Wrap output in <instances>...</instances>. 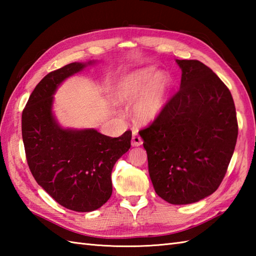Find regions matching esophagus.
<instances>
[{
    "mask_svg": "<svg viewBox=\"0 0 256 256\" xmlns=\"http://www.w3.org/2000/svg\"><path fill=\"white\" fill-rule=\"evenodd\" d=\"M143 144V140L140 138V135L136 132H133V138H132V145L133 146H140Z\"/></svg>",
    "mask_w": 256,
    "mask_h": 256,
    "instance_id": "34e87169",
    "label": "esophagus"
}]
</instances>
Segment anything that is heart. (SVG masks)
Returning <instances> with one entry per match:
<instances>
[{
	"label": "heart",
	"mask_w": 256,
	"mask_h": 256,
	"mask_svg": "<svg viewBox=\"0 0 256 256\" xmlns=\"http://www.w3.org/2000/svg\"><path fill=\"white\" fill-rule=\"evenodd\" d=\"M165 72L156 74L154 67L140 68L120 80L116 96L121 102H134L133 116L140 122H152L164 110L170 88Z\"/></svg>",
	"instance_id": "obj_1"
}]
</instances>
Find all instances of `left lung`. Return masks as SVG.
<instances>
[{
  "label": "left lung",
  "mask_w": 256,
  "mask_h": 256,
  "mask_svg": "<svg viewBox=\"0 0 256 256\" xmlns=\"http://www.w3.org/2000/svg\"><path fill=\"white\" fill-rule=\"evenodd\" d=\"M180 89L140 131L156 194L188 204L219 188L234 152L238 120L228 86L199 60H179Z\"/></svg>",
  "instance_id": "8db88e82"
}]
</instances>
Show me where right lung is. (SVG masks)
I'll return each mask as SVG.
<instances>
[{"label":"right lung","instance_id":"add662e5","mask_svg":"<svg viewBox=\"0 0 256 256\" xmlns=\"http://www.w3.org/2000/svg\"><path fill=\"white\" fill-rule=\"evenodd\" d=\"M72 62L42 78L22 114L27 164L37 184L59 204L78 212L96 210L112 194L111 172L131 148L132 132L110 138L94 128L69 130L52 116V96L70 76L91 64Z\"/></svg>","mask_w":256,"mask_h":256}]
</instances>
